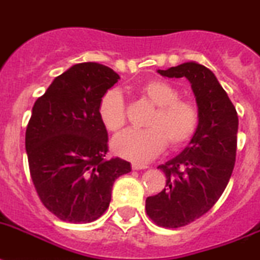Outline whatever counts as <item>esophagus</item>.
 Wrapping results in <instances>:
<instances>
[{
	"label": "esophagus",
	"instance_id": "esophagus-1",
	"mask_svg": "<svg viewBox=\"0 0 260 260\" xmlns=\"http://www.w3.org/2000/svg\"><path fill=\"white\" fill-rule=\"evenodd\" d=\"M132 169H133V170H145V169H147V166H146V165L133 164L132 165Z\"/></svg>",
	"mask_w": 260,
	"mask_h": 260
}]
</instances>
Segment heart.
I'll return each instance as SVG.
<instances>
[{
    "instance_id": "heart-1",
    "label": "heart",
    "mask_w": 260,
    "mask_h": 260,
    "mask_svg": "<svg viewBox=\"0 0 260 260\" xmlns=\"http://www.w3.org/2000/svg\"><path fill=\"white\" fill-rule=\"evenodd\" d=\"M138 93L155 106L145 130H126L117 135L111 147L117 155L133 160L147 162L165 149H181L198 132V107L181 100V90L164 79H151L139 86ZM98 118L109 132H118L126 123V105L122 94L115 89L107 90L98 102Z\"/></svg>"
}]
</instances>
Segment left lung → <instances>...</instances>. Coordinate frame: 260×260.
Here are the masks:
<instances>
[{
  "mask_svg": "<svg viewBox=\"0 0 260 260\" xmlns=\"http://www.w3.org/2000/svg\"><path fill=\"white\" fill-rule=\"evenodd\" d=\"M191 83L198 105V132L187 147L158 169L166 187L146 199V212L158 226L178 229L209 211L223 194L237 156L238 114L214 73L197 62L158 70Z\"/></svg>",
  "mask_w": 260,
  "mask_h": 260,
  "instance_id": "1",
  "label": "left lung"
}]
</instances>
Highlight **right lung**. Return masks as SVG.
Wrapping results in <instances>:
<instances>
[{
    "label": "right lung",
    "instance_id": "1",
    "mask_svg": "<svg viewBox=\"0 0 260 260\" xmlns=\"http://www.w3.org/2000/svg\"><path fill=\"white\" fill-rule=\"evenodd\" d=\"M119 76L95 62L77 63L51 82L31 110L25 135L30 177L41 202L70 223L98 219L127 160L106 159L107 132L98 102Z\"/></svg>",
    "mask_w": 260,
    "mask_h": 260
}]
</instances>
